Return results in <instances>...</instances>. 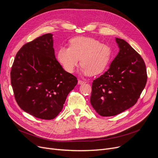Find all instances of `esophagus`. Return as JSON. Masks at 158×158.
<instances>
[{"instance_id": "esophagus-1", "label": "esophagus", "mask_w": 158, "mask_h": 158, "mask_svg": "<svg viewBox=\"0 0 158 158\" xmlns=\"http://www.w3.org/2000/svg\"><path fill=\"white\" fill-rule=\"evenodd\" d=\"M85 81H82V80H80V79H79L78 80V84L79 85H82V84H83V83H85Z\"/></svg>"}]
</instances>
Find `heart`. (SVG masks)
Instances as JSON below:
<instances>
[{
	"label": "heart",
	"instance_id": "obj_1",
	"mask_svg": "<svg viewBox=\"0 0 158 158\" xmlns=\"http://www.w3.org/2000/svg\"><path fill=\"white\" fill-rule=\"evenodd\" d=\"M56 56L66 72L72 73L80 59L81 72L95 76L106 69L111 57V49L94 38L76 36L70 40L69 47L58 48Z\"/></svg>",
	"mask_w": 158,
	"mask_h": 158
}]
</instances>
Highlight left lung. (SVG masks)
Masks as SVG:
<instances>
[{"mask_svg": "<svg viewBox=\"0 0 158 158\" xmlns=\"http://www.w3.org/2000/svg\"><path fill=\"white\" fill-rule=\"evenodd\" d=\"M120 51L110 69L94 80L90 102L102 117L122 113L138 101L147 80L143 58L127 42L116 38Z\"/></svg>", "mask_w": 158, "mask_h": 158, "instance_id": "8db88e82", "label": "left lung"}]
</instances>
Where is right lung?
Listing matches in <instances>:
<instances>
[{
    "label": "right lung",
    "instance_id": "add662e5",
    "mask_svg": "<svg viewBox=\"0 0 158 158\" xmlns=\"http://www.w3.org/2000/svg\"><path fill=\"white\" fill-rule=\"evenodd\" d=\"M10 75L15 100L20 108L44 120L57 117L77 84V77L63 70L56 60L51 33L22 47Z\"/></svg>",
    "mask_w": 158,
    "mask_h": 158
}]
</instances>
